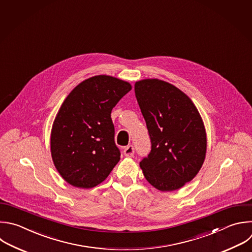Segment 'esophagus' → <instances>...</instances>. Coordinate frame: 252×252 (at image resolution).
Returning <instances> with one entry per match:
<instances>
[{
  "mask_svg": "<svg viewBox=\"0 0 252 252\" xmlns=\"http://www.w3.org/2000/svg\"><path fill=\"white\" fill-rule=\"evenodd\" d=\"M133 153H134V148L132 145H128L124 149V154L126 157H131L133 155Z\"/></svg>",
  "mask_w": 252,
  "mask_h": 252,
  "instance_id": "esophagus-1",
  "label": "esophagus"
}]
</instances>
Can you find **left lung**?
Wrapping results in <instances>:
<instances>
[{
  "label": "left lung",
  "instance_id": "8db88e82",
  "mask_svg": "<svg viewBox=\"0 0 252 252\" xmlns=\"http://www.w3.org/2000/svg\"><path fill=\"white\" fill-rule=\"evenodd\" d=\"M134 91L151 139V151L139 163L142 173L159 191L178 190L196 177L205 161L203 119L192 100L168 82L142 79Z\"/></svg>",
  "mask_w": 252,
  "mask_h": 252
}]
</instances>
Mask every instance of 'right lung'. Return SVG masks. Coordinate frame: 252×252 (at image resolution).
<instances>
[{
    "label": "right lung",
    "mask_w": 252,
    "mask_h": 252,
    "mask_svg": "<svg viewBox=\"0 0 252 252\" xmlns=\"http://www.w3.org/2000/svg\"><path fill=\"white\" fill-rule=\"evenodd\" d=\"M130 90L126 81L97 75L65 98L52 125L50 152L56 170L71 186H98L120 161L111 113Z\"/></svg>",
    "instance_id": "1"
}]
</instances>
